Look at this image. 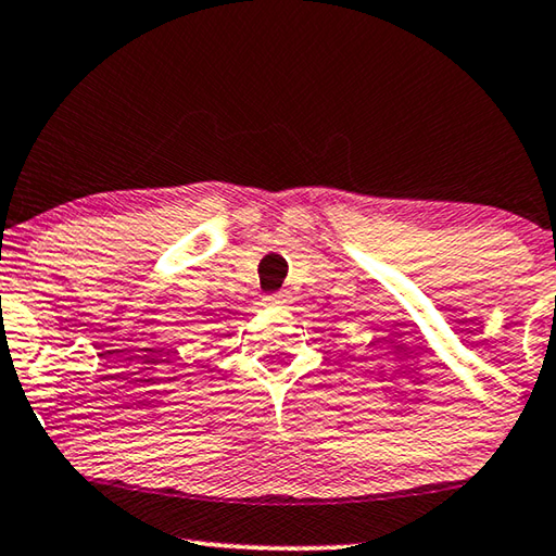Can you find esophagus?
Returning <instances> with one entry per match:
<instances>
[{
    "instance_id": "1",
    "label": "esophagus",
    "mask_w": 556,
    "mask_h": 556,
    "mask_svg": "<svg viewBox=\"0 0 556 556\" xmlns=\"http://www.w3.org/2000/svg\"><path fill=\"white\" fill-rule=\"evenodd\" d=\"M263 300H266L268 307H280L286 303V295L283 293H268Z\"/></svg>"
}]
</instances>
